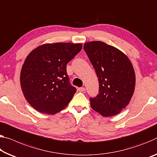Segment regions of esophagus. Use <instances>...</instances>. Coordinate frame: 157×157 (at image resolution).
Returning a JSON list of instances; mask_svg holds the SVG:
<instances>
[{"mask_svg": "<svg viewBox=\"0 0 157 157\" xmlns=\"http://www.w3.org/2000/svg\"><path fill=\"white\" fill-rule=\"evenodd\" d=\"M78 91H80V92H84V91H85V88H84V87H79V88H78Z\"/></svg>", "mask_w": 157, "mask_h": 157, "instance_id": "esophagus-1", "label": "esophagus"}]
</instances>
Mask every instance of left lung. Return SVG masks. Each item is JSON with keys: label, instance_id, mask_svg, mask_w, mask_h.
Returning a JSON list of instances; mask_svg holds the SVG:
<instances>
[{"label": "left lung", "instance_id": "left-lung-1", "mask_svg": "<svg viewBox=\"0 0 157 157\" xmlns=\"http://www.w3.org/2000/svg\"><path fill=\"white\" fill-rule=\"evenodd\" d=\"M84 50L99 82V94L89 98L91 108L104 117L116 115L133 94L136 75L132 64L122 52L101 41L85 43Z\"/></svg>", "mask_w": 157, "mask_h": 157}]
</instances>
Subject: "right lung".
<instances>
[{
	"label": "right lung",
	"instance_id": "obj_1",
	"mask_svg": "<svg viewBox=\"0 0 157 157\" xmlns=\"http://www.w3.org/2000/svg\"><path fill=\"white\" fill-rule=\"evenodd\" d=\"M82 48L80 43L44 44L29 54L20 83L25 98L34 109L54 114L68 105L76 88L70 83L66 65Z\"/></svg>",
	"mask_w": 157,
	"mask_h": 157
}]
</instances>
